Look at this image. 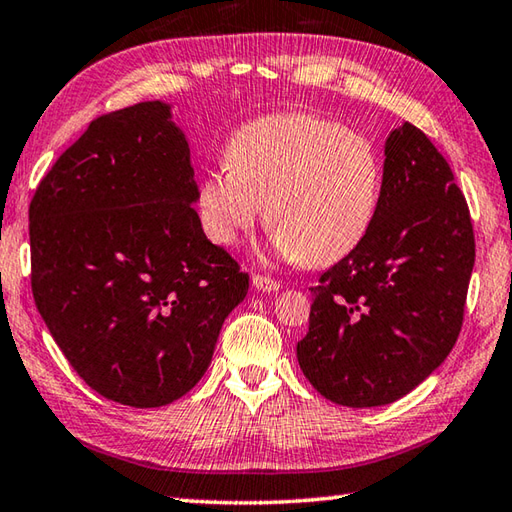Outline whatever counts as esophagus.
I'll use <instances>...</instances> for the list:
<instances>
[{
  "label": "esophagus",
  "instance_id": "1",
  "mask_svg": "<svg viewBox=\"0 0 512 512\" xmlns=\"http://www.w3.org/2000/svg\"><path fill=\"white\" fill-rule=\"evenodd\" d=\"M252 285L256 287V289H260V292H265V294H269V292H278V289H281V283H276L274 278H269V276H252Z\"/></svg>",
  "mask_w": 512,
  "mask_h": 512
}]
</instances>
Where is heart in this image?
<instances>
[{"label": "heart", "instance_id": "b5f03b06", "mask_svg": "<svg viewBox=\"0 0 512 512\" xmlns=\"http://www.w3.org/2000/svg\"><path fill=\"white\" fill-rule=\"evenodd\" d=\"M225 162L196 187L200 227L234 247L263 214L274 252L307 267L339 263L379 214L383 160L363 133L312 113L263 115L238 127Z\"/></svg>", "mask_w": 512, "mask_h": 512}]
</instances>
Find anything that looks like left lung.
<instances>
[{
  "instance_id": "obj_1",
  "label": "left lung",
  "mask_w": 512,
  "mask_h": 512,
  "mask_svg": "<svg viewBox=\"0 0 512 512\" xmlns=\"http://www.w3.org/2000/svg\"><path fill=\"white\" fill-rule=\"evenodd\" d=\"M383 196L370 234L318 278L296 356L339 406L406 397L450 354L475 265L470 211L450 165L403 122L385 140Z\"/></svg>"
}]
</instances>
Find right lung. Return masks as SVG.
Segmentation results:
<instances>
[{
  "label": "right lung",
  "instance_id": "right-lung-1",
  "mask_svg": "<svg viewBox=\"0 0 512 512\" xmlns=\"http://www.w3.org/2000/svg\"><path fill=\"white\" fill-rule=\"evenodd\" d=\"M171 104L95 118L28 209L31 287L48 332L102 397L160 408L207 372L249 276L207 240Z\"/></svg>",
  "mask_w": 512,
  "mask_h": 512
}]
</instances>
